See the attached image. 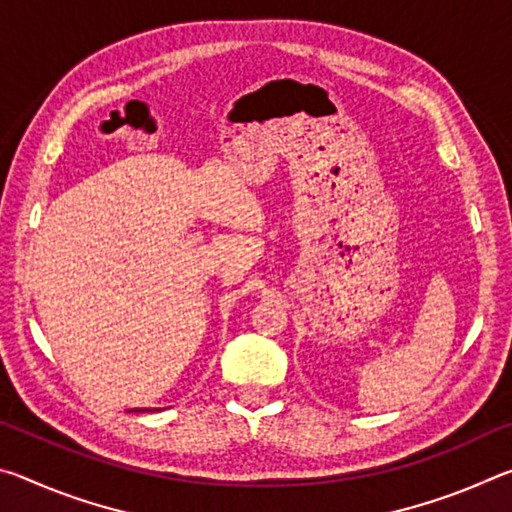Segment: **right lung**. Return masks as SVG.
Here are the masks:
<instances>
[{
	"label": "right lung",
	"instance_id": "1",
	"mask_svg": "<svg viewBox=\"0 0 512 512\" xmlns=\"http://www.w3.org/2000/svg\"><path fill=\"white\" fill-rule=\"evenodd\" d=\"M133 411H137V413H140V411H149V409H133Z\"/></svg>",
	"mask_w": 512,
	"mask_h": 512
}]
</instances>
